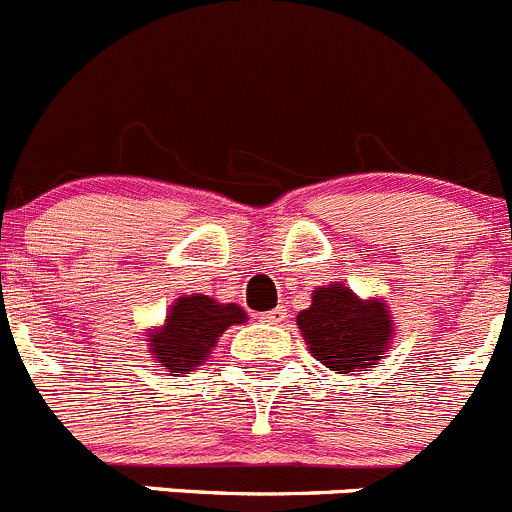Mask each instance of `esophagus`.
Here are the masks:
<instances>
[{"label":"esophagus","instance_id":"1","mask_svg":"<svg viewBox=\"0 0 512 512\" xmlns=\"http://www.w3.org/2000/svg\"><path fill=\"white\" fill-rule=\"evenodd\" d=\"M285 318V308H272L262 313V323H280Z\"/></svg>","mask_w":512,"mask_h":512}]
</instances>
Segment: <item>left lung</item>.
<instances>
[{
	"label": "left lung",
	"mask_w": 512,
	"mask_h": 512,
	"mask_svg": "<svg viewBox=\"0 0 512 512\" xmlns=\"http://www.w3.org/2000/svg\"><path fill=\"white\" fill-rule=\"evenodd\" d=\"M295 321L315 361L336 374L376 366L394 338L384 300H361L341 283L313 290V303Z\"/></svg>",
	"instance_id": "1"
}]
</instances>
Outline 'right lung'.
Listing matches in <instances>:
<instances>
[{
	"instance_id": "add662e5",
	"label": "right lung",
	"mask_w": 512,
	"mask_h": 512,
	"mask_svg": "<svg viewBox=\"0 0 512 512\" xmlns=\"http://www.w3.org/2000/svg\"><path fill=\"white\" fill-rule=\"evenodd\" d=\"M245 321L247 313L237 303H217L202 293L184 295L169 308L164 326L148 336L151 356L174 376L186 374L207 361L229 326Z\"/></svg>"
}]
</instances>
